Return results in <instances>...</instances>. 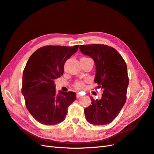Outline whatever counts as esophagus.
Instances as JSON below:
<instances>
[{
	"instance_id": "esophagus-1",
	"label": "esophagus",
	"mask_w": 154,
	"mask_h": 154,
	"mask_svg": "<svg viewBox=\"0 0 154 154\" xmlns=\"http://www.w3.org/2000/svg\"><path fill=\"white\" fill-rule=\"evenodd\" d=\"M81 96V95H80V93H77L76 94V97H77V98H79V97H80Z\"/></svg>"
}]
</instances>
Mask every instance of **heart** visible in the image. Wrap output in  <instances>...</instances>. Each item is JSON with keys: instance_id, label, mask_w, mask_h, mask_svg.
Here are the masks:
<instances>
[{"instance_id": "heart-1", "label": "heart", "mask_w": 154, "mask_h": 154, "mask_svg": "<svg viewBox=\"0 0 154 154\" xmlns=\"http://www.w3.org/2000/svg\"><path fill=\"white\" fill-rule=\"evenodd\" d=\"M83 83L82 82H78L75 83V87L77 88H82L83 87Z\"/></svg>"}]
</instances>
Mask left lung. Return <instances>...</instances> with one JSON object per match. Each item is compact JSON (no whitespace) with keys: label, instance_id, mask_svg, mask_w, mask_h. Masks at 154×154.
<instances>
[{"label":"left lung","instance_id":"1","mask_svg":"<svg viewBox=\"0 0 154 154\" xmlns=\"http://www.w3.org/2000/svg\"><path fill=\"white\" fill-rule=\"evenodd\" d=\"M80 50L94 61V82L103 90L100 99L90 96L91 105L84 109L86 120L96 125L109 124L117 117L127 100V66L118 51L108 45H82Z\"/></svg>","mask_w":154,"mask_h":154}]
</instances>
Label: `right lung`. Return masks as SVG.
<instances>
[{
    "instance_id": "1",
    "label": "right lung",
    "mask_w": 154,
    "mask_h": 154,
    "mask_svg": "<svg viewBox=\"0 0 154 154\" xmlns=\"http://www.w3.org/2000/svg\"><path fill=\"white\" fill-rule=\"evenodd\" d=\"M78 46H45L32 53L26 63L22 94L29 113L42 124L62 122L69 106L76 100L74 92H56L54 80L63 75L65 62L76 52Z\"/></svg>"
}]
</instances>
